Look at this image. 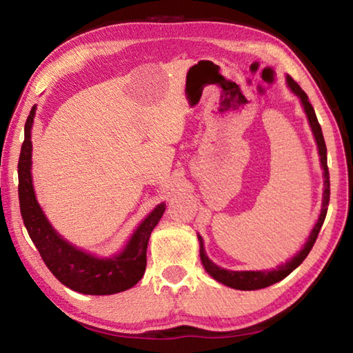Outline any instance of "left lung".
<instances>
[{
    "instance_id": "8db88e82",
    "label": "left lung",
    "mask_w": 353,
    "mask_h": 353,
    "mask_svg": "<svg viewBox=\"0 0 353 353\" xmlns=\"http://www.w3.org/2000/svg\"><path fill=\"white\" fill-rule=\"evenodd\" d=\"M286 81H288V85L291 90L294 92L299 98H301L303 110H305V113H307L310 126H312V130L314 134L316 143H318L321 163H322V168H324V179H325L324 181V185H325L324 199H322V212L319 214L318 223H316V225L313 227L312 235L308 236V241L305 243V246H303L301 252H299L296 256H292L288 263H285V265L279 266L277 270H272V271H227V270H223V268L214 265V263L205 255L204 243H202V238L198 235L199 244H201V261H202V265H204L205 271L210 274L214 280H218L219 283H224L235 290H243V291L261 290V288H266V286H271L274 283L280 282V280H283L286 276H290V274L294 271L303 260L307 259L310 250H312L316 240H318L321 227H322V224H324V219L327 216L328 201H330V174H328V166H327V148H325L324 135H322L321 124L318 121V118H316L313 105L310 104L307 93L303 92L301 87H299V83L292 79L291 76L286 77Z\"/></svg>"
}]
</instances>
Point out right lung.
<instances>
[{
	"label": "right lung",
	"mask_w": 353,
	"mask_h": 353,
	"mask_svg": "<svg viewBox=\"0 0 353 353\" xmlns=\"http://www.w3.org/2000/svg\"><path fill=\"white\" fill-rule=\"evenodd\" d=\"M34 115L35 105L26 119L25 141L19 159V199L23 223L41 260L59 282L82 294L105 296L132 288L145 274L149 236L163 216L166 205L155 207L135 230L128 248L112 259H97L71 246L48 223L34 194L31 179V129Z\"/></svg>",
	"instance_id": "obj_1"
}]
</instances>
